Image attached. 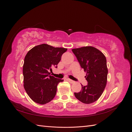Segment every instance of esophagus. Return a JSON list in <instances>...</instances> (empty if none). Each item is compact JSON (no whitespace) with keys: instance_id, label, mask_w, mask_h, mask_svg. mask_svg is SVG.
Wrapping results in <instances>:
<instances>
[{"instance_id":"esophagus-1","label":"esophagus","mask_w":132,"mask_h":132,"mask_svg":"<svg viewBox=\"0 0 132 132\" xmlns=\"http://www.w3.org/2000/svg\"><path fill=\"white\" fill-rule=\"evenodd\" d=\"M67 80L69 82H70V83H73V82H74V81L73 80H71V79H69V78L67 79Z\"/></svg>"}]
</instances>
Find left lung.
Here are the masks:
<instances>
[{
    "label": "left lung",
    "instance_id": "left-lung-1",
    "mask_svg": "<svg viewBox=\"0 0 132 132\" xmlns=\"http://www.w3.org/2000/svg\"><path fill=\"white\" fill-rule=\"evenodd\" d=\"M72 52L82 68L86 71L87 85L74 95L80 101L89 104L97 101L102 94L107 79L106 58L100 51L91 46L74 48Z\"/></svg>",
    "mask_w": 132,
    "mask_h": 132
}]
</instances>
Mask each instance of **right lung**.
<instances>
[{
  "label": "right lung",
  "mask_w": 132,
  "mask_h": 132,
  "mask_svg": "<svg viewBox=\"0 0 132 132\" xmlns=\"http://www.w3.org/2000/svg\"><path fill=\"white\" fill-rule=\"evenodd\" d=\"M67 51L42 44L33 47L26 54L23 65V87L29 96L37 103L44 105L52 100L57 87L63 80L50 75L51 68L57 65Z\"/></svg>",
  "instance_id": "1"
}]
</instances>
